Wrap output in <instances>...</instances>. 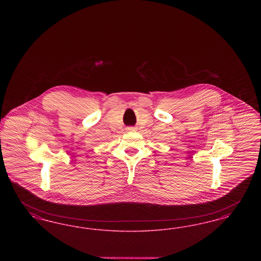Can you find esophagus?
I'll list each match as a JSON object with an SVG mask.
<instances>
[{"instance_id":"1","label":"esophagus","mask_w":261,"mask_h":261,"mask_svg":"<svg viewBox=\"0 0 261 261\" xmlns=\"http://www.w3.org/2000/svg\"><path fill=\"white\" fill-rule=\"evenodd\" d=\"M127 130H128V131H134L135 129H134V127H128Z\"/></svg>"}]
</instances>
